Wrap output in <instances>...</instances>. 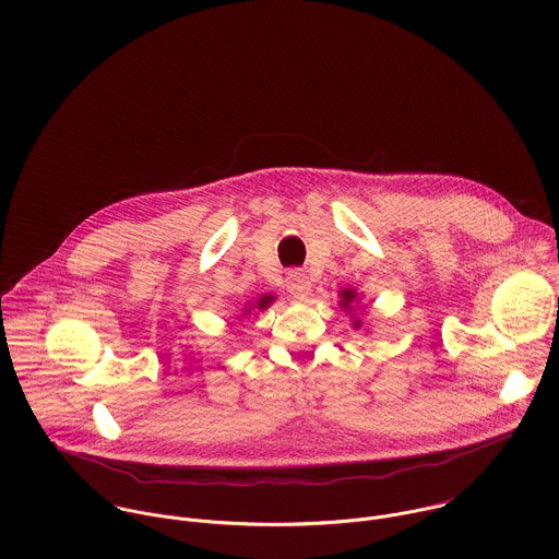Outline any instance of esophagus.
<instances>
[{
  "instance_id": "34e87169",
  "label": "esophagus",
  "mask_w": 559,
  "mask_h": 559,
  "mask_svg": "<svg viewBox=\"0 0 559 559\" xmlns=\"http://www.w3.org/2000/svg\"><path fill=\"white\" fill-rule=\"evenodd\" d=\"M286 288H288V293H290L295 299H308V295H310V290H312V282H310V277H308L306 273H301V271H290V273L286 275Z\"/></svg>"
}]
</instances>
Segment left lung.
I'll list each match as a JSON object with an SVG mask.
<instances>
[{
    "label": "left lung",
    "instance_id": "1",
    "mask_svg": "<svg viewBox=\"0 0 559 559\" xmlns=\"http://www.w3.org/2000/svg\"><path fill=\"white\" fill-rule=\"evenodd\" d=\"M340 297H342V301H340V306L344 308V310H350V306L355 304V299H357V293L353 290V288H344V290H340ZM355 329H359L361 326V320L355 319V324H353Z\"/></svg>",
    "mask_w": 559,
    "mask_h": 559
}]
</instances>
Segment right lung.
<instances>
[{
    "label": "right lung",
    "mask_w": 559,
    "mask_h": 559,
    "mask_svg": "<svg viewBox=\"0 0 559 559\" xmlns=\"http://www.w3.org/2000/svg\"><path fill=\"white\" fill-rule=\"evenodd\" d=\"M273 301H275V297H273V295H262L260 299H255V304H251V306H247V308L242 310V317H245V314H251V310H255V312L266 310Z\"/></svg>",
    "instance_id": "add662e5"
}]
</instances>
